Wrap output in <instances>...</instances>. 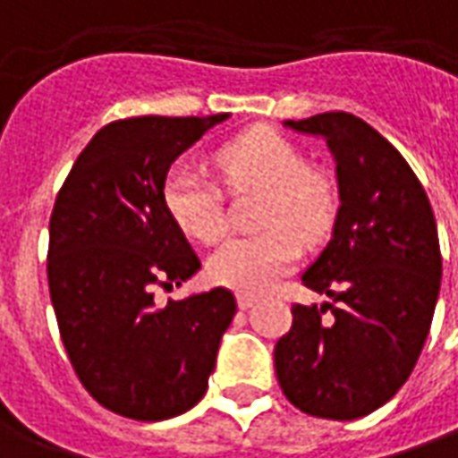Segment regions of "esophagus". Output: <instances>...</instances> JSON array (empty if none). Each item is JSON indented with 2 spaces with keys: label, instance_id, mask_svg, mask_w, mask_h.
Returning <instances> with one entry per match:
<instances>
[{
  "label": "esophagus",
  "instance_id": "obj_1",
  "mask_svg": "<svg viewBox=\"0 0 458 458\" xmlns=\"http://www.w3.org/2000/svg\"><path fill=\"white\" fill-rule=\"evenodd\" d=\"M254 302H257L254 294H236V305H239V310H250Z\"/></svg>",
  "mask_w": 458,
  "mask_h": 458
}]
</instances>
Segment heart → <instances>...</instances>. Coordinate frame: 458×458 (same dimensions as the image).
Returning <instances> with one entry per match:
<instances>
[{
    "mask_svg": "<svg viewBox=\"0 0 458 458\" xmlns=\"http://www.w3.org/2000/svg\"><path fill=\"white\" fill-rule=\"evenodd\" d=\"M214 165L229 189H262L254 222L259 232L234 236L208 262V275L236 293H265L300 259V239L318 242L330 232L337 186L327 171L308 165L290 138L251 128L214 153ZM168 216L183 234L214 244L226 232L222 191L191 165H174L164 181Z\"/></svg>",
    "mask_w": 458,
    "mask_h": 458,
    "instance_id": "1",
    "label": "heart"
}]
</instances>
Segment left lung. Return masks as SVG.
I'll return each instance as SVG.
<instances>
[{"label":"left lung","mask_w":458,"mask_h":458,"mask_svg":"<svg viewBox=\"0 0 458 458\" xmlns=\"http://www.w3.org/2000/svg\"><path fill=\"white\" fill-rule=\"evenodd\" d=\"M284 125L327 140L340 208L333 239L302 275L330 302L293 305L275 370L302 413L352 421L391 401L421 355L441 287L437 219L406 158L352 113Z\"/></svg>","instance_id":"1"}]
</instances>
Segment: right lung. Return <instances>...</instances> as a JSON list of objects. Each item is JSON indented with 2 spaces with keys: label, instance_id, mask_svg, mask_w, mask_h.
<instances>
[{
  "label": "right lung",
  "instance_id": "obj_1",
  "mask_svg": "<svg viewBox=\"0 0 458 458\" xmlns=\"http://www.w3.org/2000/svg\"><path fill=\"white\" fill-rule=\"evenodd\" d=\"M229 113L107 123L72 164L50 216L47 279L60 337L85 391L133 421H164L207 394L236 312L224 287L168 300L153 290L201 262L164 204L171 164Z\"/></svg>",
  "mask_w": 458,
  "mask_h": 458
}]
</instances>
